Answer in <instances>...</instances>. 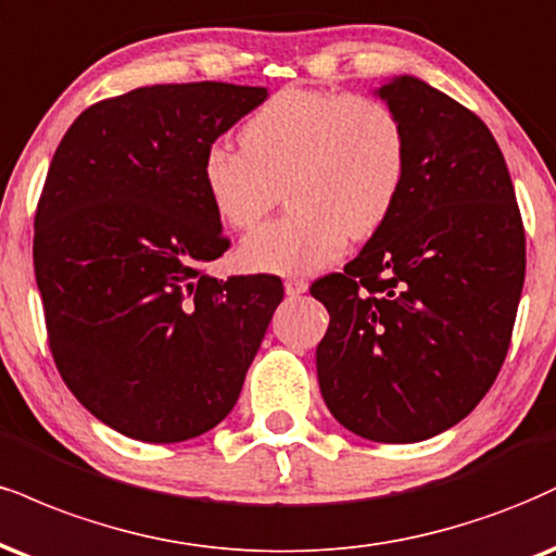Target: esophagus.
<instances>
[{
	"label": "esophagus",
	"instance_id": "obj_1",
	"mask_svg": "<svg viewBox=\"0 0 556 556\" xmlns=\"http://www.w3.org/2000/svg\"><path fill=\"white\" fill-rule=\"evenodd\" d=\"M307 290V282L305 279H300V277H290V279H285V292L290 298H298V295H303V292Z\"/></svg>",
	"mask_w": 556,
	"mask_h": 556
}]
</instances>
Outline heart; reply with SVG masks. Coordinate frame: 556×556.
<instances>
[{"mask_svg":"<svg viewBox=\"0 0 556 556\" xmlns=\"http://www.w3.org/2000/svg\"><path fill=\"white\" fill-rule=\"evenodd\" d=\"M409 139L383 100L285 87L240 126V147L212 142L202 184L214 214L253 230L282 199L292 210L240 245L251 271L313 274L342 256L346 236L370 238L396 210Z\"/></svg>","mask_w":556,"mask_h":556,"instance_id":"b5f03b06","label":"heart"}]
</instances>
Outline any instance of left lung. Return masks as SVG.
<instances>
[{"instance_id": "1", "label": "left lung", "mask_w": 556, "mask_h": 556, "mask_svg": "<svg viewBox=\"0 0 556 556\" xmlns=\"http://www.w3.org/2000/svg\"><path fill=\"white\" fill-rule=\"evenodd\" d=\"M378 96L404 122L409 170L359 256L311 287L331 316L316 367L346 430L417 443L460 422L497 378L523 290L526 230L503 152L477 113L406 75Z\"/></svg>"}]
</instances>
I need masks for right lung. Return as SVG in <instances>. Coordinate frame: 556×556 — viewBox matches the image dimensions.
Masks as SVG:
<instances>
[{
  "instance_id": "right-lung-1",
  "label": "right lung",
  "mask_w": 556,
  "mask_h": 556,
  "mask_svg": "<svg viewBox=\"0 0 556 556\" xmlns=\"http://www.w3.org/2000/svg\"><path fill=\"white\" fill-rule=\"evenodd\" d=\"M266 87H137L79 113L36 210L33 266L59 376L126 438L180 443L230 414L285 290L214 279L230 245L202 157Z\"/></svg>"
}]
</instances>
